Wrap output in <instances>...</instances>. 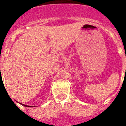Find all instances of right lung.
<instances>
[{
    "instance_id": "obj_1",
    "label": "right lung",
    "mask_w": 126,
    "mask_h": 126,
    "mask_svg": "<svg viewBox=\"0 0 126 126\" xmlns=\"http://www.w3.org/2000/svg\"><path fill=\"white\" fill-rule=\"evenodd\" d=\"M20 104L22 105H23V106H24V107H30V106H28V105H26L23 104V103H20Z\"/></svg>"
}]
</instances>
